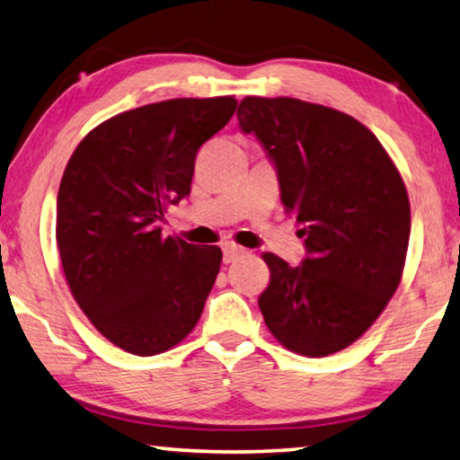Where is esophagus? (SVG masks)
<instances>
[{
  "mask_svg": "<svg viewBox=\"0 0 460 460\" xmlns=\"http://www.w3.org/2000/svg\"><path fill=\"white\" fill-rule=\"evenodd\" d=\"M243 253H245V250H242V247L229 243V245L223 247V261H225V264H231V261L242 258Z\"/></svg>",
  "mask_w": 460,
  "mask_h": 460,
  "instance_id": "1",
  "label": "esophagus"
}]
</instances>
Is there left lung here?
Masks as SVG:
<instances>
[{"instance_id": "left-lung-1", "label": "left lung", "mask_w": 460, "mask_h": 460, "mask_svg": "<svg viewBox=\"0 0 460 460\" xmlns=\"http://www.w3.org/2000/svg\"><path fill=\"white\" fill-rule=\"evenodd\" d=\"M237 120L274 162L284 210L303 225L307 247L296 268L261 256L264 322L290 352H340L376 322L401 282L411 229L403 178L378 138L333 108L247 96Z\"/></svg>"}]
</instances>
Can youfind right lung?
I'll list each match as a JSON object with an SVG mask.
<instances>
[{"label":"right lung","instance_id":"add662e5","mask_svg":"<svg viewBox=\"0 0 460 460\" xmlns=\"http://www.w3.org/2000/svg\"><path fill=\"white\" fill-rule=\"evenodd\" d=\"M233 96L176 98L112 116L65 167L57 245L65 280L92 325L137 356L194 330L223 252L164 237L159 221L190 194L196 153L231 120Z\"/></svg>","mask_w":460,"mask_h":460}]
</instances>
